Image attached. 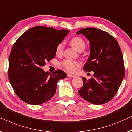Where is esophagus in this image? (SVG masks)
I'll list each match as a JSON object with an SVG mask.
<instances>
[{"label": "esophagus", "instance_id": "esophagus-1", "mask_svg": "<svg viewBox=\"0 0 132 132\" xmlns=\"http://www.w3.org/2000/svg\"><path fill=\"white\" fill-rule=\"evenodd\" d=\"M67 75H68V77H70V78H74L75 77V76L73 75V74H71V73H68V74H67Z\"/></svg>", "mask_w": 132, "mask_h": 132}]
</instances>
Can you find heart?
<instances>
[{"label":"heart","mask_w":132,"mask_h":132,"mask_svg":"<svg viewBox=\"0 0 132 132\" xmlns=\"http://www.w3.org/2000/svg\"><path fill=\"white\" fill-rule=\"evenodd\" d=\"M70 45L74 49L78 52H82L84 50L85 48V41L81 38L79 37H75L72 38L70 42ZM64 48V42H61L56 47L57 54H62ZM61 65L63 68L65 69L69 72H73L75 71L77 67L80 66V63L77 61H73L71 60H64L61 63Z\"/></svg>","instance_id":"obj_1"}]
</instances>
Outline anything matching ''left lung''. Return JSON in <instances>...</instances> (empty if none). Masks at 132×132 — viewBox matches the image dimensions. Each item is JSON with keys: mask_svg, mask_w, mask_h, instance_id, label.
Instances as JSON below:
<instances>
[{"mask_svg": "<svg viewBox=\"0 0 132 132\" xmlns=\"http://www.w3.org/2000/svg\"><path fill=\"white\" fill-rule=\"evenodd\" d=\"M76 34H82L89 40L90 55L83 69L94 72L88 80L82 78L83 86L78 93L94 105L106 103L117 93L125 75L119 44L110 34L96 28L82 29Z\"/></svg>", "mask_w": 132, "mask_h": 132, "instance_id": "8db88e82", "label": "left lung"}]
</instances>
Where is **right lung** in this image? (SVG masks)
Listing matches in <instances>:
<instances>
[{
  "mask_svg": "<svg viewBox=\"0 0 132 132\" xmlns=\"http://www.w3.org/2000/svg\"><path fill=\"white\" fill-rule=\"evenodd\" d=\"M69 31L35 26L15 42L9 57V81L24 102L33 105L45 103L54 96L58 81L66 77L62 70L51 73L42 67L54 58L57 46Z\"/></svg>",
  "mask_w": 132,
  "mask_h": 132,
  "instance_id": "obj_1",
  "label": "right lung"
}]
</instances>
